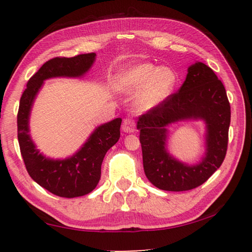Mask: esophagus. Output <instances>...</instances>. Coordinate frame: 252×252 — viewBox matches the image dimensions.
<instances>
[{
    "label": "esophagus",
    "instance_id": "esophagus-1",
    "mask_svg": "<svg viewBox=\"0 0 252 252\" xmlns=\"http://www.w3.org/2000/svg\"><path fill=\"white\" fill-rule=\"evenodd\" d=\"M122 130L123 132H126V133H131V132L135 131V122L132 120L131 118L126 119L122 123Z\"/></svg>",
    "mask_w": 252,
    "mask_h": 252
}]
</instances>
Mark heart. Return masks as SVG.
<instances>
[{
	"instance_id": "obj_1",
	"label": "heart",
	"mask_w": 252,
	"mask_h": 252,
	"mask_svg": "<svg viewBox=\"0 0 252 252\" xmlns=\"http://www.w3.org/2000/svg\"><path fill=\"white\" fill-rule=\"evenodd\" d=\"M176 73L169 67L140 63L121 71L114 80L117 90L125 94L135 92L132 105L138 112H147L161 104L176 85Z\"/></svg>"
}]
</instances>
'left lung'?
Returning a JSON list of instances; mask_svg holds the SVG:
<instances>
[{
    "instance_id": "1",
    "label": "left lung",
    "mask_w": 252,
    "mask_h": 252,
    "mask_svg": "<svg viewBox=\"0 0 252 252\" xmlns=\"http://www.w3.org/2000/svg\"><path fill=\"white\" fill-rule=\"evenodd\" d=\"M230 103L218 76L202 62L189 66L179 91L139 117L143 169L153 186L165 191H187L206 182L224 160L228 147ZM206 122V156L189 166L168 155L166 126L182 120Z\"/></svg>"
}]
</instances>
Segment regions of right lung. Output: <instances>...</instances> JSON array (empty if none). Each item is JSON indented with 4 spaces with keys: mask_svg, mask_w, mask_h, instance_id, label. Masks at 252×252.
<instances>
[{
    "mask_svg": "<svg viewBox=\"0 0 252 252\" xmlns=\"http://www.w3.org/2000/svg\"><path fill=\"white\" fill-rule=\"evenodd\" d=\"M94 60L95 53L49 60L28 81L20 100L18 139L25 168L37 185L62 198L81 197L90 193L96 187L105 153L120 138L122 120L117 118L97 126L75 155L64 160H53L40 153L33 143L29 134L30 113L33 101L45 80L58 76L80 78L90 70Z\"/></svg>",
    "mask_w": 252,
    "mask_h": 252,
    "instance_id": "right-lung-1",
    "label": "right lung"
}]
</instances>
